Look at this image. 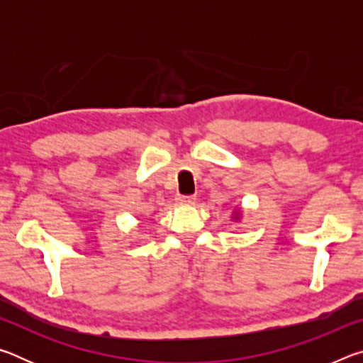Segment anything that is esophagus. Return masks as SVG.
Segmentation results:
<instances>
[{
    "mask_svg": "<svg viewBox=\"0 0 363 363\" xmlns=\"http://www.w3.org/2000/svg\"><path fill=\"white\" fill-rule=\"evenodd\" d=\"M195 195H181L177 196V201H179L181 205H194L195 203Z\"/></svg>",
    "mask_w": 363,
    "mask_h": 363,
    "instance_id": "obj_1",
    "label": "esophagus"
}]
</instances>
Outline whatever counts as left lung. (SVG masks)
Wrapping results in <instances>:
<instances>
[{
    "instance_id": "left-lung-1",
    "label": "left lung",
    "mask_w": 363,
    "mask_h": 363,
    "mask_svg": "<svg viewBox=\"0 0 363 363\" xmlns=\"http://www.w3.org/2000/svg\"><path fill=\"white\" fill-rule=\"evenodd\" d=\"M238 218H240V213L237 211V213H235V218H233V219H238Z\"/></svg>"
}]
</instances>
